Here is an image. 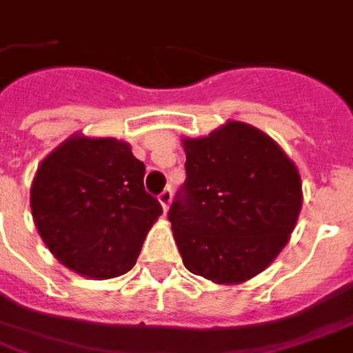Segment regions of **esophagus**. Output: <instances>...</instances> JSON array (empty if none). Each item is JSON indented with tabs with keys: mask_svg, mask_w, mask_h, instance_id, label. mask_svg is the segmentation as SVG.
Returning <instances> with one entry per match:
<instances>
[{
	"mask_svg": "<svg viewBox=\"0 0 353 353\" xmlns=\"http://www.w3.org/2000/svg\"><path fill=\"white\" fill-rule=\"evenodd\" d=\"M159 203L163 205V209H165V212H166L172 203V188L170 187H166L165 190L159 194Z\"/></svg>",
	"mask_w": 353,
	"mask_h": 353,
	"instance_id": "obj_1",
	"label": "esophagus"
}]
</instances>
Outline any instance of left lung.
<instances>
[{"label": "left lung", "mask_w": 353, "mask_h": 353, "mask_svg": "<svg viewBox=\"0 0 353 353\" xmlns=\"http://www.w3.org/2000/svg\"><path fill=\"white\" fill-rule=\"evenodd\" d=\"M187 179L168 220L183 263L214 284H240L279 256L302 209L295 163L273 139L229 121L183 139Z\"/></svg>", "instance_id": "1"}]
</instances>
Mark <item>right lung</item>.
<instances>
[{"mask_svg": "<svg viewBox=\"0 0 353 353\" xmlns=\"http://www.w3.org/2000/svg\"><path fill=\"white\" fill-rule=\"evenodd\" d=\"M143 179L144 163L124 141L74 133L52 150L32 179L30 210L58 262L88 279L128 273L163 214Z\"/></svg>", "mask_w": 353, "mask_h": 353, "instance_id": "obj_1", "label": "right lung"}]
</instances>
